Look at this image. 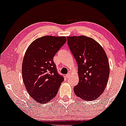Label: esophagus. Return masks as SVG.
Segmentation results:
<instances>
[{"mask_svg":"<svg viewBox=\"0 0 126 126\" xmlns=\"http://www.w3.org/2000/svg\"><path fill=\"white\" fill-rule=\"evenodd\" d=\"M70 76V73H68V74H67V75H66V77H67V78H68L69 76Z\"/></svg>","mask_w":126,"mask_h":126,"instance_id":"esophagus-1","label":"esophagus"}]
</instances>
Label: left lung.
I'll return each mask as SVG.
<instances>
[{"mask_svg": "<svg viewBox=\"0 0 126 126\" xmlns=\"http://www.w3.org/2000/svg\"><path fill=\"white\" fill-rule=\"evenodd\" d=\"M67 38L78 65L79 81L74 86L75 94L84 101H94L102 94L108 83L110 65L107 55L92 38L84 36Z\"/></svg>", "mask_w": 126, "mask_h": 126, "instance_id": "8db88e82", "label": "left lung"}]
</instances>
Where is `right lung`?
Returning a JSON list of instances; mask_svg holds the SVG:
<instances>
[{
    "instance_id": "add662e5",
    "label": "right lung",
    "mask_w": 126,
    "mask_h": 126,
    "mask_svg": "<svg viewBox=\"0 0 126 126\" xmlns=\"http://www.w3.org/2000/svg\"><path fill=\"white\" fill-rule=\"evenodd\" d=\"M66 41L65 37L43 36L27 49L22 61V80L28 93L37 102L44 104L55 97L64 80L58 73L53 57Z\"/></svg>"
}]
</instances>
